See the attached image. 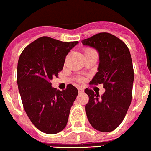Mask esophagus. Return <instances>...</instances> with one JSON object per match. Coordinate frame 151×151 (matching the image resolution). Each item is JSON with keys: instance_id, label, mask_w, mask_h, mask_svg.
<instances>
[{"instance_id": "obj_1", "label": "esophagus", "mask_w": 151, "mask_h": 151, "mask_svg": "<svg viewBox=\"0 0 151 151\" xmlns=\"http://www.w3.org/2000/svg\"><path fill=\"white\" fill-rule=\"evenodd\" d=\"M78 92H80V93H82L84 92V89H83L82 88H78Z\"/></svg>"}]
</instances>
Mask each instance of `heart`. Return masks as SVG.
Returning a JSON list of instances; mask_svg holds the SVG:
<instances>
[{
  "label": "heart",
  "mask_w": 151,
  "mask_h": 151,
  "mask_svg": "<svg viewBox=\"0 0 151 151\" xmlns=\"http://www.w3.org/2000/svg\"><path fill=\"white\" fill-rule=\"evenodd\" d=\"M92 51H93V49L91 48H84V54H87V53H88V52H92Z\"/></svg>",
  "instance_id": "obj_1"
}]
</instances>
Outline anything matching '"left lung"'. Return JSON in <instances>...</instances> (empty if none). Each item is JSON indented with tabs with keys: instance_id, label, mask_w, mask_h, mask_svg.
Masks as SVG:
<instances>
[{
	"instance_id": "1",
	"label": "left lung",
	"mask_w": 151,
	"mask_h": 151,
	"mask_svg": "<svg viewBox=\"0 0 151 151\" xmlns=\"http://www.w3.org/2000/svg\"><path fill=\"white\" fill-rule=\"evenodd\" d=\"M81 42L99 52L98 72L89 84H103L105 88L100 97L92 89L85 88L89 98L85 112L95 129L109 132L119 126L131 104L134 81L131 54L121 39L109 33L95 34Z\"/></svg>"
}]
</instances>
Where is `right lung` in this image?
<instances>
[{
  "label": "right lung",
  "instance_id": "right-lung-1",
  "mask_svg": "<svg viewBox=\"0 0 151 151\" xmlns=\"http://www.w3.org/2000/svg\"><path fill=\"white\" fill-rule=\"evenodd\" d=\"M78 41L41 37L23 49L18 61L17 84L25 111L34 125L47 134L62 131L78 91L69 84L63 91L50 81L63 70L66 55Z\"/></svg>",
  "mask_w": 151,
  "mask_h": 151
}]
</instances>
